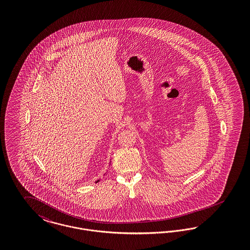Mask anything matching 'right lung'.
<instances>
[{"label":"right lung","instance_id":"1","mask_svg":"<svg viewBox=\"0 0 250 250\" xmlns=\"http://www.w3.org/2000/svg\"><path fill=\"white\" fill-rule=\"evenodd\" d=\"M97 182H99V180H97V181H96V183H97Z\"/></svg>","mask_w":250,"mask_h":250}]
</instances>
